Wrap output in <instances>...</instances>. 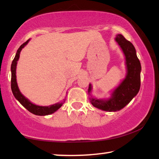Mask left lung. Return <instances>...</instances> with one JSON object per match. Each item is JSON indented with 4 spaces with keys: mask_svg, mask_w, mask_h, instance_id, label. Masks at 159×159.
Here are the masks:
<instances>
[{
    "mask_svg": "<svg viewBox=\"0 0 159 159\" xmlns=\"http://www.w3.org/2000/svg\"><path fill=\"white\" fill-rule=\"evenodd\" d=\"M116 41L121 48L125 57L127 75L119 86L113 92L108 100H98L91 98V103L95 107L106 111H116L125 107L139 93L141 86V66L134 45L121 34H118ZM91 91L89 84V93Z\"/></svg>",
    "mask_w": 159,
    "mask_h": 159,
    "instance_id": "1",
    "label": "left lung"
}]
</instances>
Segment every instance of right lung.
Returning a JSON list of instances; mask_svg holds the SVG:
<instances>
[{
	"label": "right lung",
	"mask_w": 159,
	"mask_h": 159,
	"mask_svg": "<svg viewBox=\"0 0 159 159\" xmlns=\"http://www.w3.org/2000/svg\"><path fill=\"white\" fill-rule=\"evenodd\" d=\"M30 40H28L26 42H25L24 43H23L20 46V48L18 49L17 53L16 54V56L13 60L11 64V90L13 92V96H15V98L20 103L23 107H25L26 109L30 111V113H34L35 115L37 116H46L51 114L56 111L58 108H60L63 103H65L66 100L64 99L62 102L58 103L52 105L51 106H40L35 105V104L30 102L28 99L25 98L24 96H23L21 93L19 91L17 82H16V66H17V61H18L19 57H20V53L22 48L25 47V45Z\"/></svg>",
	"instance_id": "right-lung-1"
}]
</instances>
